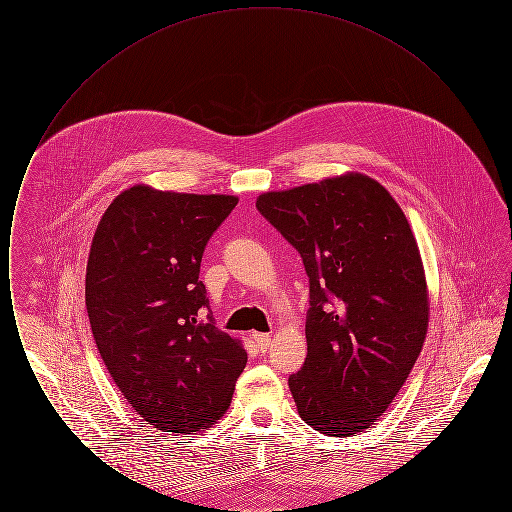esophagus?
<instances>
[{
	"instance_id": "1",
	"label": "esophagus",
	"mask_w": 512,
	"mask_h": 512,
	"mask_svg": "<svg viewBox=\"0 0 512 512\" xmlns=\"http://www.w3.org/2000/svg\"><path fill=\"white\" fill-rule=\"evenodd\" d=\"M255 341L259 345V349L265 353L268 347H270V343H272V338L268 334H255Z\"/></svg>"
}]
</instances>
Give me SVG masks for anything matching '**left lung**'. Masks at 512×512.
Wrapping results in <instances>:
<instances>
[{
    "label": "left lung",
    "mask_w": 512,
    "mask_h": 512,
    "mask_svg": "<svg viewBox=\"0 0 512 512\" xmlns=\"http://www.w3.org/2000/svg\"><path fill=\"white\" fill-rule=\"evenodd\" d=\"M257 211L309 276L307 359L288 378L299 416L326 436L366 430L426 338L428 292L411 226L365 174L259 195Z\"/></svg>",
    "instance_id": "1"
}]
</instances>
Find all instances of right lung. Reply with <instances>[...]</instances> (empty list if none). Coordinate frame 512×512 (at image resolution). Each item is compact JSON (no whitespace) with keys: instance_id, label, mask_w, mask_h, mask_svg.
<instances>
[{"instance_id":"obj_1","label":"right lung","mask_w":512,"mask_h":512,"mask_svg":"<svg viewBox=\"0 0 512 512\" xmlns=\"http://www.w3.org/2000/svg\"><path fill=\"white\" fill-rule=\"evenodd\" d=\"M234 195L134 186L113 199L88 257L86 309L99 355L147 424L190 434L230 405L247 363L215 326L199 267Z\"/></svg>"}]
</instances>
